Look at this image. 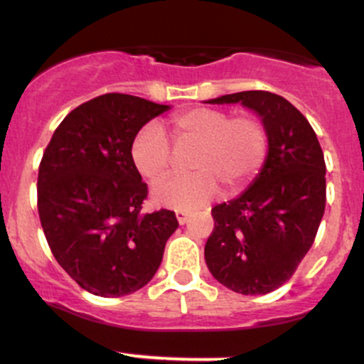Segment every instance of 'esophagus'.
<instances>
[{
    "label": "esophagus",
    "instance_id": "34e87169",
    "mask_svg": "<svg viewBox=\"0 0 364 364\" xmlns=\"http://www.w3.org/2000/svg\"><path fill=\"white\" fill-rule=\"evenodd\" d=\"M176 218H178V222L183 225V223L188 222L190 213H188V211H176Z\"/></svg>",
    "mask_w": 364,
    "mask_h": 364
}]
</instances>
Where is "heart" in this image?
<instances>
[{
  "label": "heart",
  "mask_w": 364,
  "mask_h": 364,
  "mask_svg": "<svg viewBox=\"0 0 364 364\" xmlns=\"http://www.w3.org/2000/svg\"><path fill=\"white\" fill-rule=\"evenodd\" d=\"M176 148H192L188 176L167 179L153 188L151 197L161 208L192 211L218 193L237 192L255 178L267 153V135L253 116L230 117L225 111L196 107L183 111L168 121ZM132 161L149 181L168 174L172 151L164 132L148 124L132 142Z\"/></svg>",
  "instance_id": "obj_1"
}]
</instances>
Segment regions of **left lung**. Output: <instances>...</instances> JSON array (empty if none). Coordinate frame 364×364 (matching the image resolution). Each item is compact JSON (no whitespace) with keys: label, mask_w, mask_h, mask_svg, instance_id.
Listing matches in <instances>:
<instances>
[{"label":"left lung","mask_w":364,"mask_h":364,"mask_svg":"<svg viewBox=\"0 0 364 364\" xmlns=\"http://www.w3.org/2000/svg\"><path fill=\"white\" fill-rule=\"evenodd\" d=\"M205 104H241L262 119L267 135V156L250 186L211 209L205 264L230 291L267 294L294 274L317 236L326 208L324 153L306 117L280 95L241 91Z\"/></svg>","instance_id":"obj_1"}]
</instances>
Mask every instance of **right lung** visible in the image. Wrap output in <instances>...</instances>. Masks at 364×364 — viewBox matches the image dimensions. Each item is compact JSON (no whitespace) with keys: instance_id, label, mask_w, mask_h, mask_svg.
<instances>
[{"instance_id":"right-lung-1","label":"right lung","mask_w":364,"mask_h":364,"mask_svg":"<svg viewBox=\"0 0 364 364\" xmlns=\"http://www.w3.org/2000/svg\"><path fill=\"white\" fill-rule=\"evenodd\" d=\"M144 98L107 93L65 117L38 168V215L58 264L95 296L144 287L178 229L174 211L142 215L148 186L132 161V142L168 111Z\"/></svg>"}]
</instances>
